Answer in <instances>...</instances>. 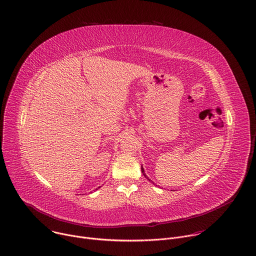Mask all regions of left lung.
I'll use <instances>...</instances> for the list:
<instances>
[{
  "mask_svg": "<svg viewBox=\"0 0 256 256\" xmlns=\"http://www.w3.org/2000/svg\"><path fill=\"white\" fill-rule=\"evenodd\" d=\"M141 172H142V174H144V177H146V179H148V181H152V180H150V178H148V176H146V173H144V168H142V166H141Z\"/></svg>",
  "mask_w": 256,
  "mask_h": 256,
  "instance_id": "8db88e82",
  "label": "left lung"
}]
</instances>
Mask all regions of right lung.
<instances>
[{
	"instance_id": "1",
	"label": "right lung",
	"mask_w": 256,
	"mask_h": 256,
	"mask_svg": "<svg viewBox=\"0 0 256 256\" xmlns=\"http://www.w3.org/2000/svg\"><path fill=\"white\" fill-rule=\"evenodd\" d=\"M98 188H100V187H98Z\"/></svg>"
}]
</instances>
